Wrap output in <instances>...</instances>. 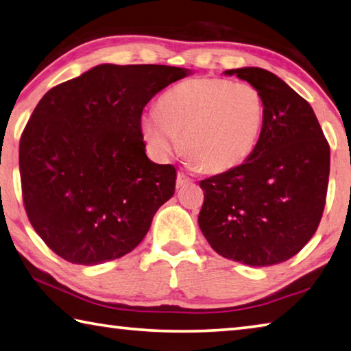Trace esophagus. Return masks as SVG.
<instances>
[{"mask_svg": "<svg viewBox=\"0 0 351 351\" xmlns=\"http://www.w3.org/2000/svg\"><path fill=\"white\" fill-rule=\"evenodd\" d=\"M192 178L190 176H187L186 173H182V171H180V173H178V178H176V187L178 189H181V187H186V186H189V184H192Z\"/></svg>", "mask_w": 351, "mask_h": 351, "instance_id": "34e87169", "label": "esophagus"}]
</instances>
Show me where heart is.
<instances>
[{"mask_svg":"<svg viewBox=\"0 0 351 351\" xmlns=\"http://www.w3.org/2000/svg\"><path fill=\"white\" fill-rule=\"evenodd\" d=\"M264 98L250 82L199 76L169 88L141 125L158 155L182 149L193 167L212 173L238 167L256 149Z\"/></svg>","mask_w":351,"mask_h":351,"instance_id":"obj_1","label":"heart"}]
</instances>
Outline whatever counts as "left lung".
Listing matches in <instances>:
<instances>
[{"instance_id": "8db88e82", "label": "left lung", "mask_w": 351, "mask_h": 351, "mask_svg": "<svg viewBox=\"0 0 351 351\" xmlns=\"http://www.w3.org/2000/svg\"><path fill=\"white\" fill-rule=\"evenodd\" d=\"M250 82L265 113L253 154L238 167L199 182L197 222L216 253L252 267L275 265L313 237L326 207L330 145L311 106L275 73L226 70Z\"/></svg>"}]
</instances>
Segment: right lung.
Instances as JSON below:
<instances>
[{
	"label": "right lung",
	"mask_w": 351,
	"mask_h": 351,
	"mask_svg": "<svg viewBox=\"0 0 351 351\" xmlns=\"http://www.w3.org/2000/svg\"><path fill=\"white\" fill-rule=\"evenodd\" d=\"M181 67L101 64L44 95L20 139L32 227L58 256L98 265L130 253L175 193L176 169L145 155L141 114Z\"/></svg>",
	"instance_id": "obj_1"
}]
</instances>
